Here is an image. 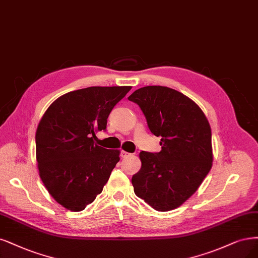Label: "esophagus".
<instances>
[{
	"label": "esophagus",
	"instance_id": "esophagus-1",
	"mask_svg": "<svg viewBox=\"0 0 258 258\" xmlns=\"http://www.w3.org/2000/svg\"><path fill=\"white\" fill-rule=\"evenodd\" d=\"M130 156H132V154H129V153L125 152V150H121V153H120V157L121 158H128Z\"/></svg>",
	"mask_w": 258,
	"mask_h": 258
}]
</instances>
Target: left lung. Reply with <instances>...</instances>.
Wrapping results in <instances>:
<instances>
[{
  "label": "left lung",
  "instance_id": "obj_1",
  "mask_svg": "<svg viewBox=\"0 0 258 258\" xmlns=\"http://www.w3.org/2000/svg\"><path fill=\"white\" fill-rule=\"evenodd\" d=\"M128 99L140 105L162 147L157 154L140 153L141 170L131 179L135 193L155 210L176 209L199 189L212 166L209 121L189 97L166 86L141 87Z\"/></svg>",
  "mask_w": 258,
  "mask_h": 258
}]
</instances>
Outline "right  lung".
<instances>
[{
  "label": "right lung",
  "mask_w": 258,
  "mask_h": 258,
  "mask_svg": "<svg viewBox=\"0 0 258 258\" xmlns=\"http://www.w3.org/2000/svg\"><path fill=\"white\" fill-rule=\"evenodd\" d=\"M131 86H92L58 97L36 130V160L49 194L72 211L85 209L102 192L119 161L118 149L96 143L114 105Z\"/></svg>",
  "instance_id": "obj_1"
}]
</instances>
